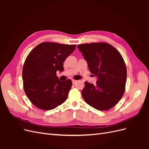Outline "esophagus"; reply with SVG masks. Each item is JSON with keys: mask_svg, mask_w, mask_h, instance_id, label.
I'll return each mask as SVG.
<instances>
[{"mask_svg": "<svg viewBox=\"0 0 149 149\" xmlns=\"http://www.w3.org/2000/svg\"><path fill=\"white\" fill-rule=\"evenodd\" d=\"M72 83H73V84H75V83H77V81H76V80H74V79H73V80H72Z\"/></svg>", "mask_w": 149, "mask_h": 149, "instance_id": "1", "label": "esophagus"}]
</instances>
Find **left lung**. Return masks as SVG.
Wrapping results in <instances>:
<instances>
[{
  "label": "left lung",
  "mask_w": 149,
  "mask_h": 149,
  "mask_svg": "<svg viewBox=\"0 0 149 149\" xmlns=\"http://www.w3.org/2000/svg\"><path fill=\"white\" fill-rule=\"evenodd\" d=\"M90 72L97 77L96 84L87 81L81 91L84 101L100 111L110 109L118 103L125 91L127 70L120 53L107 43L78 45Z\"/></svg>",
  "instance_id": "left-lung-1"
}]
</instances>
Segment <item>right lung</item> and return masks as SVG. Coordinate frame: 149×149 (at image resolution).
I'll list each match as a JSON object with an SVG mask.
<instances>
[{"label": "right lung", "instance_id": "obj_1", "mask_svg": "<svg viewBox=\"0 0 149 149\" xmlns=\"http://www.w3.org/2000/svg\"><path fill=\"white\" fill-rule=\"evenodd\" d=\"M75 48L76 45L43 42L29 54L22 78L25 93L34 106L51 110L66 101L72 81H60L56 71H63V62Z\"/></svg>", "mask_w": 149, "mask_h": 149}]
</instances>
